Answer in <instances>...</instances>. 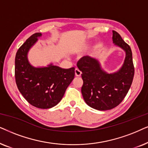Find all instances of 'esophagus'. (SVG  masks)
Returning <instances> with one entry per match:
<instances>
[{
    "label": "esophagus",
    "instance_id": "esophagus-1",
    "mask_svg": "<svg viewBox=\"0 0 148 148\" xmlns=\"http://www.w3.org/2000/svg\"><path fill=\"white\" fill-rule=\"evenodd\" d=\"M82 74L81 71H80L78 68L75 69V76H80Z\"/></svg>",
    "mask_w": 148,
    "mask_h": 148
}]
</instances>
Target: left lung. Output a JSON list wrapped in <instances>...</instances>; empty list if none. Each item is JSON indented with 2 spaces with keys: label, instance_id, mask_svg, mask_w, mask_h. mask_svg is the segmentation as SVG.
Instances as JSON below:
<instances>
[{
  "label": "left lung",
  "instance_id": "1",
  "mask_svg": "<svg viewBox=\"0 0 148 148\" xmlns=\"http://www.w3.org/2000/svg\"><path fill=\"white\" fill-rule=\"evenodd\" d=\"M112 41L125 52V61L119 70L108 73L97 59L88 56L77 63L82 73L81 92L84 101L90 108L101 111L113 109L121 103L131 87L135 72L129 45L114 30Z\"/></svg>",
  "mask_w": 148,
  "mask_h": 148
}]
</instances>
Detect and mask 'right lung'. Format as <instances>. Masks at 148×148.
Segmentation results:
<instances>
[{
    "mask_svg": "<svg viewBox=\"0 0 148 148\" xmlns=\"http://www.w3.org/2000/svg\"><path fill=\"white\" fill-rule=\"evenodd\" d=\"M41 36L40 32L32 35L18 49L15 60V76L19 92L29 103L48 109L62 100L74 79L75 69L62 68L52 63L47 66H33L27 54Z\"/></svg>",
    "mask_w": 148,
    "mask_h": 148,
    "instance_id": "1",
    "label": "right lung"
}]
</instances>
